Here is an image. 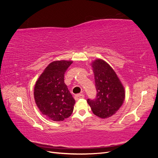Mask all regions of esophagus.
<instances>
[{
    "instance_id": "obj_1",
    "label": "esophagus",
    "mask_w": 158,
    "mask_h": 158,
    "mask_svg": "<svg viewBox=\"0 0 158 158\" xmlns=\"http://www.w3.org/2000/svg\"><path fill=\"white\" fill-rule=\"evenodd\" d=\"M84 98V94H76L74 95V99L76 101H78V100L80 99H83Z\"/></svg>"
}]
</instances>
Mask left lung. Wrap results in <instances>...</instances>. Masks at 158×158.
Listing matches in <instances>:
<instances>
[{
  "label": "left lung",
  "instance_id": "obj_1",
  "mask_svg": "<svg viewBox=\"0 0 158 158\" xmlns=\"http://www.w3.org/2000/svg\"><path fill=\"white\" fill-rule=\"evenodd\" d=\"M94 73L96 98L88 99L87 102L95 115L106 118L112 116L121 107L125 92L115 72L102 59L91 64Z\"/></svg>",
  "mask_w": 158,
  "mask_h": 158
}]
</instances>
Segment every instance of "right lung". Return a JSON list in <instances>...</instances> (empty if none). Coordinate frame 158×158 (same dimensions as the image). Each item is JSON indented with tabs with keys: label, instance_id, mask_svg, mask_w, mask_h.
I'll return each mask as SVG.
<instances>
[{
	"label": "right lung",
	"instance_id": "1",
	"mask_svg": "<svg viewBox=\"0 0 158 158\" xmlns=\"http://www.w3.org/2000/svg\"><path fill=\"white\" fill-rule=\"evenodd\" d=\"M70 60L52 62L37 80L34 98L43 114L54 121H62L73 113L75 100L64 83L65 72Z\"/></svg>",
	"mask_w": 158,
	"mask_h": 158
}]
</instances>
